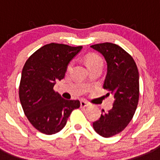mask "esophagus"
I'll return each instance as SVG.
<instances>
[{"instance_id":"esophagus-1","label":"esophagus","mask_w":160,"mask_h":160,"mask_svg":"<svg viewBox=\"0 0 160 160\" xmlns=\"http://www.w3.org/2000/svg\"><path fill=\"white\" fill-rule=\"evenodd\" d=\"M90 105L89 103H88L87 101H80V106H81L82 108H85V107H88V106Z\"/></svg>"}]
</instances>
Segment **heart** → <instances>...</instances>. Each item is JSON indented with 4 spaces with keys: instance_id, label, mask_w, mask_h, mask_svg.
I'll return each instance as SVG.
<instances>
[{
    "instance_id": "heart-1",
    "label": "heart",
    "mask_w": 160,
    "mask_h": 160,
    "mask_svg": "<svg viewBox=\"0 0 160 160\" xmlns=\"http://www.w3.org/2000/svg\"><path fill=\"white\" fill-rule=\"evenodd\" d=\"M85 62H86L87 67H88L89 70L93 68V67H98V66H103L102 59L99 56L95 54L88 55V56H86V58H85ZM71 67H72V62H70L68 65V70H70Z\"/></svg>"
}]
</instances>
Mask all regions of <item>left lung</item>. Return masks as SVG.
Returning a JSON list of instances; mask_svg holds the SVG:
<instances>
[{
  "label": "left lung",
  "mask_w": 160,
  "mask_h": 160,
  "mask_svg": "<svg viewBox=\"0 0 160 160\" xmlns=\"http://www.w3.org/2000/svg\"><path fill=\"white\" fill-rule=\"evenodd\" d=\"M103 55L108 71L103 88L114 95L113 108L93 122L95 132L104 138L122 132L135 114L139 98V75L135 60L122 47L110 42L90 46Z\"/></svg>",
  "instance_id": "8db88e82"
}]
</instances>
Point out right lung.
I'll return each mask as SVG.
<instances>
[{
  "label": "right lung",
  "instance_id": "1",
  "mask_svg": "<svg viewBox=\"0 0 160 160\" xmlns=\"http://www.w3.org/2000/svg\"><path fill=\"white\" fill-rule=\"evenodd\" d=\"M82 46L50 43L29 56L22 69L19 98L24 113L34 128L46 135L62 130L78 100H66L53 90L63 79L69 62Z\"/></svg>",
  "mask_w": 160,
  "mask_h": 160
}]
</instances>
